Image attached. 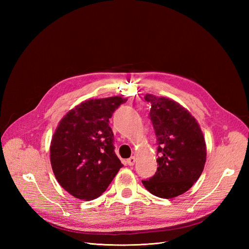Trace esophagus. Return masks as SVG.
<instances>
[{
	"label": "esophagus",
	"mask_w": 249,
	"mask_h": 249,
	"mask_svg": "<svg viewBox=\"0 0 249 249\" xmlns=\"http://www.w3.org/2000/svg\"><path fill=\"white\" fill-rule=\"evenodd\" d=\"M135 162H136V158H135V157H131V158H129V159L126 160V164L129 165V166H133V165L135 164Z\"/></svg>",
	"instance_id": "obj_1"
}]
</instances>
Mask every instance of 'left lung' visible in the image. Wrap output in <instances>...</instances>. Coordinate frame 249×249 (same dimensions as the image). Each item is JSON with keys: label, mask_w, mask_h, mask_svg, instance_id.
I'll use <instances>...</instances> for the list:
<instances>
[{"label": "left lung", "mask_w": 249, "mask_h": 249, "mask_svg": "<svg viewBox=\"0 0 249 249\" xmlns=\"http://www.w3.org/2000/svg\"><path fill=\"white\" fill-rule=\"evenodd\" d=\"M157 136L158 165L154 177L142 180L150 193L172 198L185 193L199 178L207 149L200 127L189 111L177 102L145 94Z\"/></svg>", "instance_id": "obj_1"}]
</instances>
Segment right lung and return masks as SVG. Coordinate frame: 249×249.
Masks as SVG:
<instances>
[{
  "label": "right lung",
  "instance_id": "right-lung-1",
  "mask_svg": "<svg viewBox=\"0 0 249 249\" xmlns=\"http://www.w3.org/2000/svg\"><path fill=\"white\" fill-rule=\"evenodd\" d=\"M125 102L120 96L83 102L59 123L51 142V164L58 183L72 196L99 197L124 166L109 123Z\"/></svg>",
  "mask_w": 249,
  "mask_h": 249
}]
</instances>
